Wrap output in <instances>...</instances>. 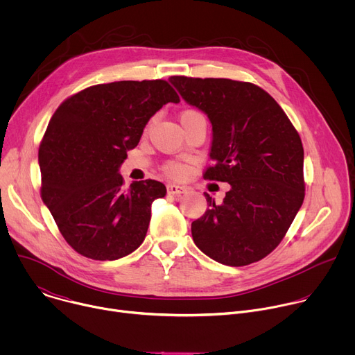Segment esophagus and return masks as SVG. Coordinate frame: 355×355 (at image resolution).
Returning <instances> with one entry per match:
<instances>
[{
    "label": "esophagus",
    "instance_id": "obj_1",
    "mask_svg": "<svg viewBox=\"0 0 355 355\" xmlns=\"http://www.w3.org/2000/svg\"><path fill=\"white\" fill-rule=\"evenodd\" d=\"M167 192L170 195H181L185 192V188L181 187V185H177V184H168L167 185Z\"/></svg>",
    "mask_w": 355,
    "mask_h": 355
}]
</instances>
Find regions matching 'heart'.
<instances>
[{
	"mask_svg": "<svg viewBox=\"0 0 355 355\" xmlns=\"http://www.w3.org/2000/svg\"><path fill=\"white\" fill-rule=\"evenodd\" d=\"M199 115H200V114L196 112V111H193V110H187V111H184V112L181 114V121H182V119H188V118H193V116H199ZM164 171H166L170 177H180V175L184 173L182 167L178 166V164H175V163L167 164V166L164 167Z\"/></svg>",
	"mask_w": 355,
	"mask_h": 355,
	"instance_id": "1",
	"label": "heart"
}]
</instances>
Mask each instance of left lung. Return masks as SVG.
Returning a JSON list of instances; mask_svg holds the SVG:
<instances>
[{"mask_svg":"<svg viewBox=\"0 0 355 355\" xmlns=\"http://www.w3.org/2000/svg\"><path fill=\"white\" fill-rule=\"evenodd\" d=\"M212 125L205 178L229 182L220 205L193 220L196 247L212 260L241 267L279 244L305 198L303 147L291 121L263 88L227 78H168Z\"/></svg>","mask_w":355,"mask_h":355,"instance_id":"8db88e82","label":"left lung"}]
</instances>
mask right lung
I'll list each match as a JSON object with an SVG mask.
<instances>
[{
  "instance_id": "obj_1",
  "label": "right lung",
  "mask_w": 355,
  "mask_h": 355,
  "mask_svg": "<svg viewBox=\"0 0 355 355\" xmlns=\"http://www.w3.org/2000/svg\"><path fill=\"white\" fill-rule=\"evenodd\" d=\"M180 98L164 80L98 84L70 96L39 147L42 199L81 256L112 261L144 240L151 204L167 192L155 180L123 189L119 174L150 118Z\"/></svg>"
}]
</instances>
